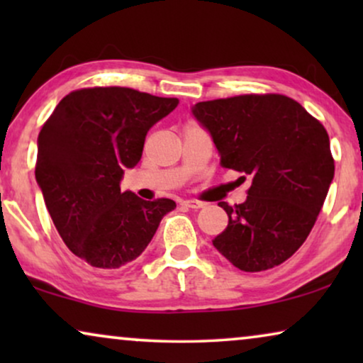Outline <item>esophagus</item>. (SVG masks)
Wrapping results in <instances>:
<instances>
[{
	"label": "esophagus",
	"mask_w": 363,
	"mask_h": 363,
	"mask_svg": "<svg viewBox=\"0 0 363 363\" xmlns=\"http://www.w3.org/2000/svg\"><path fill=\"white\" fill-rule=\"evenodd\" d=\"M183 205H185L186 208H193V210H198V208L205 206V203L198 201V200H185V201H183Z\"/></svg>",
	"instance_id": "esophagus-1"
}]
</instances>
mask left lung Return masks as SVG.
Returning <instances> with one entry per match:
<instances>
[{"label":"left lung","mask_w":363,"mask_h":363,"mask_svg":"<svg viewBox=\"0 0 363 363\" xmlns=\"http://www.w3.org/2000/svg\"><path fill=\"white\" fill-rule=\"evenodd\" d=\"M191 112L211 133L221 167L251 178L242 205L218 203L230 220L213 246L241 271L279 266L307 240L334 178L324 125L281 94L198 102Z\"/></svg>","instance_id":"obj_1"}]
</instances>
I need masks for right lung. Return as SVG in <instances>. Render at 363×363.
I'll return each mask as SVG.
<instances>
[{"instance_id":"add662e5","label":"right lung","mask_w":363,"mask_h":363,"mask_svg":"<svg viewBox=\"0 0 363 363\" xmlns=\"http://www.w3.org/2000/svg\"><path fill=\"white\" fill-rule=\"evenodd\" d=\"M177 106L175 97L130 87H87L67 94L44 122L36 182L62 241L92 267L117 269L137 259L177 208L168 198L145 201L121 191L147 132Z\"/></svg>"}]
</instances>
